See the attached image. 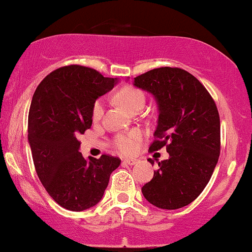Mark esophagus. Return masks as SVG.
Masks as SVG:
<instances>
[{
    "label": "esophagus",
    "instance_id": "34e87169",
    "mask_svg": "<svg viewBox=\"0 0 252 252\" xmlns=\"http://www.w3.org/2000/svg\"><path fill=\"white\" fill-rule=\"evenodd\" d=\"M123 163H124V164H126V165H135L136 163H137V159H135V158L123 159Z\"/></svg>",
    "mask_w": 252,
    "mask_h": 252
}]
</instances>
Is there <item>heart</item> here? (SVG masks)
Returning <instances> with one entry per match:
<instances>
[{
	"instance_id": "b5f03b06",
	"label": "heart",
	"mask_w": 252,
	"mask_h": 252,
	"mask_svg": "<svg viewBox=\"0 0 252 252\" xmlns=\"http://www.w3.org/2000/svg\"><path fill=\"white\" fill-rule=\"evenodd\" d=\"M115 99L121 107H123L129 113H131L137 108H142L144 104L143 93L134 87L121 88L115 95ZM104 109L105 103L102 98L97 99L94 103L92 110V118L94 122H98L102 120L103 115H104ZM141 137L142 134L139 130H132L128 134H121L115 138V148L122 154H131L137 148V143Z\"/></svg>"
}]
</instances>
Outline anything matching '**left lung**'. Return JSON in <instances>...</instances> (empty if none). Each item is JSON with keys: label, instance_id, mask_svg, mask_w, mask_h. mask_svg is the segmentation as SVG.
Returning <instances> with one entry per match:
<instances>
[{"label": "left lung", "instance_id": "obj_1", "mask_svg": "<svg viewBox=\"0 0 252 252\" xmlns=\"http://www.w3.org/2000/svg\"><path fill=\"white\" fill-rule=\"evenodd\" d=\"M132 84L151 94L157 104L154 136L159 139L149 149L155 151L166 145L169 154L168 159L158 162V170L144 184L142 193L159 209L186 207L207 187L220 157V123L216 104L201 82L180 68L153 69L135 77Z\"/></svg>", "mask_w": 252, "mask_h": 252}]
</instances>
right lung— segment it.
Returning a JSON list of instances; mask_svg holds the SVG:
<instances>
[{"label":"right lung","instance_id":"right-lung-1","mask_svg":"<svg viewBox=\"0 0 252 252\" xmlns=\"http://www.w3.org/2000/svg\"><path fill=\"white\" fill-rule=\"evenodd\" d=\"M117 83L95 69L69 65L50 72L32 96L28 142L36 172L54 201L68 210L95 207L121 164L108 155L86 159L77 139L92 126L94 103Z\"/></svg>","mask_w":252,"mask_h":252}]
</instances>
